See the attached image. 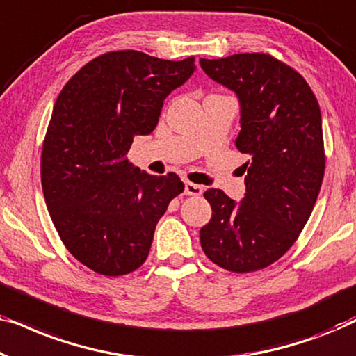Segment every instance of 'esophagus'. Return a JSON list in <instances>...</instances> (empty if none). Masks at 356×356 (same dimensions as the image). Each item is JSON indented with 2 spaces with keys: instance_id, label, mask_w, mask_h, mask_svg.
<instances>
[{
  "instance_id": "obj_1",
  "label": "esophagus",
  "mask_w": 356,
  "mask_h": 356,
  "mask_svg": "<svg viewBox=\"0 0 356 356\" xmlns=\"http://www.w3.org/2000/svg\"><path fill=\"white\" fill-rule=\"evenodd\" d=\"M184 194H188V196H201L202 194V186H199V184H194L191 181H184Z\"/></svg>"
}]
</instances>
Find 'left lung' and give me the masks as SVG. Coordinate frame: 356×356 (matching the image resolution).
Here are the masks:
<instances>
[{
  "label": "left lung",
  "instance_id": "1",
  "mask_svg": "<svg viewBox=\"0 0 356 356\" xmlns=\"http://www.w3.org/2000/svg\"><path fill=\"white\" fill-rule=\"evenodd\" d=\"M199 65L238 95L241 131L235 144L248 155L240 202L222 189L204 193L212 218L199 232L201 246L222 269L238 274L264 269L300 236L323 184L319 104L303 76L266 53L201 58Z\"/></svg>",
  "mask_w": 356,
  "mask_h": 356
}]
</instances>
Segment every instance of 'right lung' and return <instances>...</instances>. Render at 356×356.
Here are the masks:
<instances>
[{"mask_svg": "<svg viewBox=\"0 0 356 356\" xmlns=\"http://www.w3.org/2000/svg\"><path fill=\"white\" fill-rule=\"evenodd\" d=\"M196 70L120 50L82 66L58 95L42 147V189L67 251L97 274L126 275L147 259L178 175L154 177L126 159L134 136L150 134L163 100Z\"/></svg>", "mask_w": 356, "mask_h": 356, "instance_id": "add662e5", "label": "right lung"}]
</instances>
